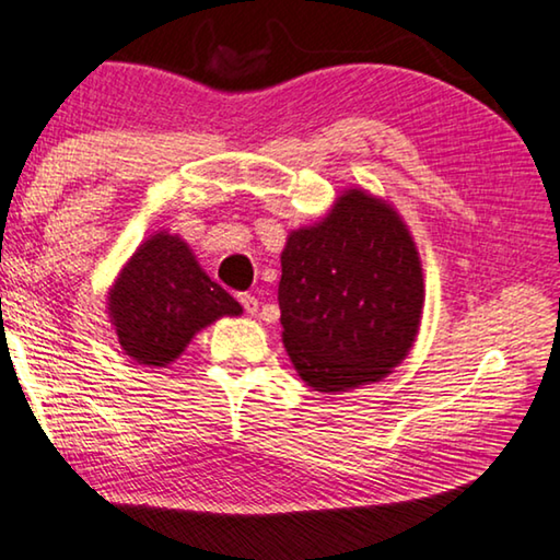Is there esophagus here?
<instances>
[{
    "mask_svg": "<svg viewBox=\"0 0 560 560\" xmlns=\"http://www.w3.org/2000/svg\"><path fill=\"white\" fill-rule=\"evenodd\" d=\"M241 305H243V310L247 315H258V310H260V302H258V298L255 295H241Z\"/></svg>",
    "mask_w": 560,
    "mask_h": 560,
    "instance_id": "1",
    "label": "esophagus"
}]
</instances>
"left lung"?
Returning <instances> with one entry per match:
<instances>
[{
  "instance_id": "8db88e82",
  "label": "left lung",
  "mask_w": 560,
  "mask_h": 560,
  "mask_svg": "<svg viewBox=\"0 0 560 560\" xmlns=\"http://www.w3.org/2000/svg\"><path fill=\"white\" fill-rule=\"evenodd\" d=\"M282 345L323 394L382 382L417 342L424 272L389 200L345 188L325 218L290 231L280 255Z\"/></svg>"
}]
</instances>
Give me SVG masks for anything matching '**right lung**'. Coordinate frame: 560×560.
<instances>
[{
  "mask_svg": "<svg viewBox=\"0 0 560 560\" xmlns=\"http://www.w3.org/2000/svg\"><path fill=\"white\" fill-rule=\"evenodd\" d=\"M106 313L133 362L166 366L186 352L200 329L220 317L243 315V307L208 278L180 235L159 231L118 270Z\"/></svg>",
  "mask_w": 560,
  "mask_h": 560,
  "instance_id": "obj_1",
  "label": "right lung"
}]
</instances>
